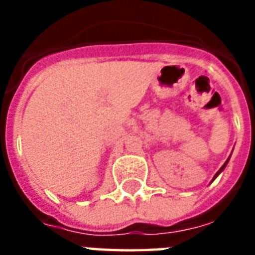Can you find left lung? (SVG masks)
I'll return each mask as SVG.
<instances>
[{"label":"left lung","instance_id":"left-lung-1","mask_svg":"<svg viewBox=\"0 0 255 255\" xmlns=\"http://www.w3.org/2000/svg\"><path fill=\"white\" fill-rule=\"evenodd\" d=\"M228 160H230V158H228ZM228 160L225 161V164H224V165H223V166H221V168H220L219 172H217V173H216V176L213 177V180H214V179H216V177L219 176V175H220V173H221V172H223V169H224V168H225V165H227V164H228Z\"/></svg>","mask_w":255,"mask_h":255}]
</instances>
